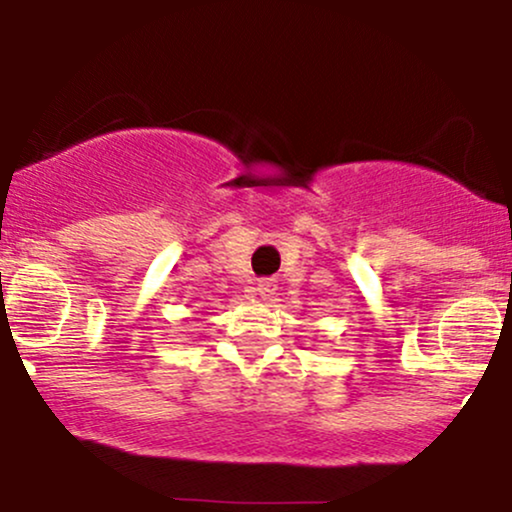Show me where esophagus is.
I'll list each match as a JSON object with an SVG mask.
<instances>
[{
    "label": "esophagus",
    "mask_w": 512,
    "mask_h": 512,
    "mask_svg": "<svg viewBox=\"0 0 512 512\" xmlns=\"http://www.w3.org/2000/svg\"><path fill=\"white\" fill-rule=\"evenodd\" d=\"M257 291H260V295L267 298V295H272L276 291V281L274 279H262L260 286H257Z\"/></svg>",
    "instance_id": "1"
}]
</instances>
